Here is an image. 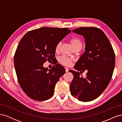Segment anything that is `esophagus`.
Instances as JSON below:
<instances>
[{"instance_id": "obj_1", "label": "esophagus", "mask_w": 122, "mask_h": 122, "mask_svg": "<svg viewBox=\"0 0 122 122\" xmlns=\"http://www.w3.org/2000/svg\"><path fill=\"white\" fill-rule=\"evenodd\" d=\"M69 70V69L68 68H65V71H66V72H68Z\"/></svg>"}]
</instances>
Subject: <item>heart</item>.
Listing matches in <instances>:
<instances>
[{
	"label": "heart",
	"mask_w": 122,
	"mask_h": 122,
	"mask_svg": "<svg viewBox=\"0 0 122 122\" xmlns=\"http://www.w3.org/2000/svg\"><path fill=\"white\" fill-rule=\"evenodd\" d=\"M70 42H71L72 45L74 48V49H76L77 48H82L83 44L79 38L76 37L72 38L70 40ZM61 45V42H59L57 44L56 47H55V52L57 53L60 52ZM58 61L61 64L64 66L69 67V66L72 65L73 61H74V60L71 57H69L66 56H62L59 58Z\"/></svg>",
	"instance_id": "heart-1"
}]
</instances>
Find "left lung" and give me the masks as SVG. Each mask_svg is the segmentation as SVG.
<instances>
[{"instance_id": "8db88e82", "label": "left lung", "mask_w": 122, "mask_h": 122, "mask_svg": "<svg viewBox=\"0 0 122 122\" xmlns=\"http://www.w3.org/2000/svg\"><path fill=\"white\" fill-rule=\"evenodd\" d=\"M73 32L83 36L86 47L74 66L77 72L69 71L74 76L70 91L78 100L90 101L98 98L111 80L115 66V54L108 39L100 29L81 27ZM85 70L88 72L84 79L80 76L78 71Z\"/></svg>"}]
</instances>
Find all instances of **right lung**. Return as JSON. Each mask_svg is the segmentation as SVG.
<instances>
[{
	"instance_id": "right-lung-1",
	"label": "right lung",
	"mask_w": 122,
	"mask_h": 122,
	"mask_svg": "<svg viewBox=\"0 0 122 122\" xmlns=\"http://www.w3.org/2000/svg\"><path fill=\"white\" fill-rule=\"evenodd\" d=\"M71 32L68 28L44 27L27 32L20 40L14 66L21 87L32 99L45 101L53 96L65 69L58 64L48 70L43 64L54 60L57 44Z\"/></svg>"
}]
</instances>
